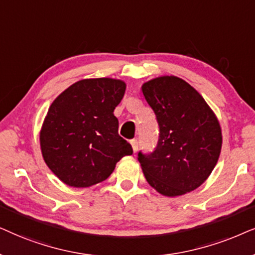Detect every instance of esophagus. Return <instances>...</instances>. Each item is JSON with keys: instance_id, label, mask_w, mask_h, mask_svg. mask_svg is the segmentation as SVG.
<instances>
[{"instance_id": "1", "label": "esophagus", "mask_w": 255, "mask_h": 255, "mask_svg": "<svg viewBox=\"0 0 255 255\" xmlns=\"http://www.w3.org/2000/svg\"><path fill=\"white\" fill-rule=\"evenodd\" d=\"M130 144H131V147H133V151L136 152L137 149H138V142H137V140H131L130 141Z\"/></svg>"}]
</instances>
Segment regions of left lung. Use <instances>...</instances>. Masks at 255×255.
<instances>
[{"instance_id":"8db88e82","label":"left lung","mask_w":255,"mask_h":255,"mask_svg":"<svg viewBox=\"0 0 255 255\" xmlns=\"http://www.w3.org/2000/svg\"><path fill=\"white\" fill-rule=\"evenodd\" d=\"M142 93L159 128L155 150L138 152L145 179L163 196L193 191L218 162L223 143L218 119L201 94L178 77L149 80Z\"/></svg>"}]
</instances>
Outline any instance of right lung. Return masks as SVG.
I'll list each match as a JSON object with an SVG mask.
<instances>
[{
    "label": "right lung",
    "instance_id": "1",
    "mask_svg": "<svg viewBox=\"0 0 255 255\" xmlns=\"http://www.w3.org/2000/svg\"><path fill=\"white\" fill-rule=\"evenodd\" d=\"M125 91V81L119 79H83L51 104L40 129V149L63 183L73 188L97 184L110 177L124 156L133 154L114 117Z\"/></svg>",
    "mask_w": 255,
    "mask_h": 255
}]
</instances>
